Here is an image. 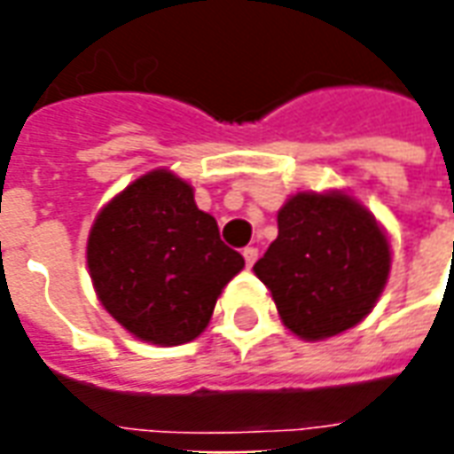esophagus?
Returning <instances> with one entry per match:
<instances>
[{
    "mask_svg": "<svg viewBox=\"0 0 454 454\" xmlns=\"http://www.w3.org/2000/svg\"><path fill=\"white\" fill-rule=\"evenodd\" d=\"M243 257H246V265H247V267L255 265V260H257V247H246V250H243Z\"/></svg>",
    "mask_w": 454,
    "mask_h": 454,
    "instance_id": "esophagus-1",
    "label": "esophagus"
}]
</instances>
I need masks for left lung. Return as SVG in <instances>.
<instances>
[{
	"label": "left lung",
	"instance_id": "left-lung-1",
	"mask_svg": "<svg viewBox=\"0 0 454 454\" xmlns=\"http://www.w3.org/2000/svg\"><path fill=\"white\" fill-rule=\"evenodd\" d=\"M275 243L255 262L282 324L325 340L370 314L389 279V238L345 192H299L277 214Z\"/></svg>",
	"mask_w": 454,
	"mask_h": 454
}]
</instances>
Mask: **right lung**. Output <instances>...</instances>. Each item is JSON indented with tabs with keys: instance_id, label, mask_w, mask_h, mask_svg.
Here are the masks:
<instances>
[{
	"instance_id": "1",
	"label": "right lung",
	"mask_w": 454,
	"mask_h": 454,
	"mask_svg": "<svg viewBox=\"0 0 454 454\" xmlns=\"http://www.w3.org/2000/svg\"><path fill=\"white\" fill-rule=\"evenodd\" d=\"M87 267L102 306L130 335L182 345L204 333L246 260L221 240L184 179L153 169L97 214Z\"/></svg>"
}]
</instances>
